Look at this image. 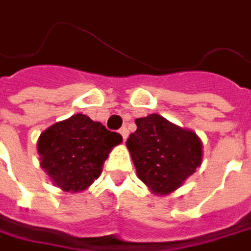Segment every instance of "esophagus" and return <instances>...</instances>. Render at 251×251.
Here are the masks:
<instances>
[{
    "label": "esophagus",
    "mask_w": 251,
    "mask_h": 251,
    "mask_svg": "<svg viewBox=\"0 0 251 251\" xmlns=\"http://www.w3.org/2000/svg\"><path fill=\"white\" fill-rule=\"evenodd\" d=\"M119 133L122 135V137H124V140H126V139H127V135H129V130H127L126 127H122V129L119 130Z\"/></svg>",
    "instance_id": "34e87169"
}]
</instances>
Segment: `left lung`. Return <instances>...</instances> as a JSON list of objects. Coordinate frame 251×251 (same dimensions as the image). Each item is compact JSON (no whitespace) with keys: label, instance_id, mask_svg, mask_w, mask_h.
<instances>
[{"label":"left lung","instance_id":"1","mask_svg":"<svg viewBox=\"0 0 251 251\" xmlns=\"http://www.w3.org/2000/svg\"><path fill=\"white\" fill-rule=\"evenodd\" d=\"M137 129L126 146L139 180L156 195L178 190L202 163V142L197 133L150 114L135 121Z\"/></svg>","mask_w":251,"mask_h":251}]
</instances>
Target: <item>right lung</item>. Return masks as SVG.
I'll use <instances>...</instances> for the list:
<instances>
[{
    "mask_svg": "<svg viewBox=\"0 0 251 251\" xmlns=\"http://www.w3.org/2000/svg\"><path fill=\"white\" fill-rule=\"evenodd\" d=\"M121 143L119 133L108 130L87 115L75 114L40 133V167L56 187L80 192L101 176L111 150Z\"/></svg>",
    "mask_w": 251,
    "mask_h": 251,
    "instance_id": "1",
    "label": "right lung"
}]
</instances>
